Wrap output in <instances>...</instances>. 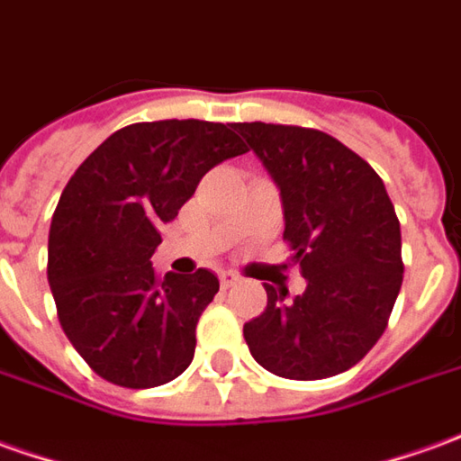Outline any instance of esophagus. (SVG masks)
<instances>
[{"mask_svg": "<svg viewBox=\"0 0 461 461\" xmlns=\"http://www.w3.org/2000/svg\"><path fill=\"white\" fill-rule=\"evenodd\" d=\"M220 285L224 286V289L240 285V275H234V272H220Z\"/></svg>", "mask_w": 461, "mask_h": 461, "instance_id": "obj_1", "label": "esophagus"}]
</instances>
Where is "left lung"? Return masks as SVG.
Instances as JSON below:
<instances>
[{
  "label": "left lung",
  "instance_id": "8db88e82",
  "mask_svg": "<svg viewBox=\"0 0 461 461\" xmlns=\"http://www.w3.org/2000/svg\"><path fill=\"white\" fill-rule=\"evenodd\" d=\"M285 207V240L307 289L264 285L267 309L244 324L252 357L286 379L347 372L387 327L402 286V231L384 182L320 130L237 122Z\"/></svg>",
  "mask_w": 461,
  "mask_h": 461
}]
</instances>
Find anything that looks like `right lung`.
Returning a JSON list of instances; mask_svg holds the SVG:
<instances>
[{"instance_id":"add662e5","label":"right lung","mask_w":461,"mask_h":461,"mask_svg":"<svg viewBox=\"0 0 461 461\" xmlns=\"http://www.w3.org/2000/svg\"><path fill=\"white\" fill-rule=\"evenodd\" d=\"M244 152L231 124L140 122L102 141L64 186L47 276L64 334L102 379L149 389L192 365L220 279L209 269L159 279L149 259L199 179Z\"/></svg>"}]
</instances>
